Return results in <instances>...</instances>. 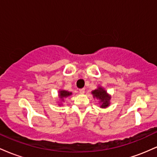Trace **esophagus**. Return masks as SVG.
I'll list each match as a JSON object with an SVG mask.
<instances>
[{
	"mask_svg": "<svg viewBox=\"0 0 157 157\" xmlns=\"http://www.w3.org/2000/svg\"><path fill=\"white\" fill-rule=\"evenodd\" d=\"M80 93L81 94H83L85 93V89H80Z\"/></svg>",
	"mask_w": 157,
	"mask_h": 157,
	"instance_id": "obj_1",
	"label": "esophagus"
}]
</instances>
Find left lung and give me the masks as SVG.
Listing matches in <instances>:
<instances>
[{
  "label": "left lung",
  "instance_id": "8db88e82",
  "mask_svg": "<svg viewBox=\"0 0 157 157\" xmlns=\"http://www.w3.org/2000/svg\"><path fill=\"white\" fill-rule=\"evenodd\" d=\"M91 94L94 98H96L99 100V103L100 104V107L101 109H106L111 104L110 100L111 99V96L102 86H98L97 89L91 91Z\"/></svg>",
  "mask_w": 157,
  "mask_h": 157
}]
</instances>
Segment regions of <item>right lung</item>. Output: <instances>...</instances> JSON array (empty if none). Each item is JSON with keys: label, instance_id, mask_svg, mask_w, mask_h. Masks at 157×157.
Returning <instances> with one entry per match:
<instances>
[{"label": "right lung", "instance_id": "obj_1", "mask_svg": "<svg viewBox=\"0 0 157 157\" xmlns=\"http://www.w3.org/2000/svg\"><path fill=\"white\" fill-rule=\"evenodd\" d=\"M72 94V92L71 91H66V90L64 89H60L58 91V98L60 99V102H57L59 105H62L63 102H64V98H66V97L71 96Z\"/></svg>", "mask_w": 157, "mask_h": 157}]
</instances>
